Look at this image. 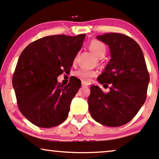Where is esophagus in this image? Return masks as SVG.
I'll return each instance as SVG.
<instances>
[{"label": "esophagus", "mask_w": 159, "mask_h": 159, "mask_svg": "<svg viewBox=\"0 0 159 159\" xmlns=\"http://www.w3.org/2000/svg\"><path fill=\"white\" fill-rule=\"evenodd\" d=\"M82 86L83 87H88L89 86V84H87V83H82Z\"/></svg>", "instance_id": "esophagus-1"}]
</instances>
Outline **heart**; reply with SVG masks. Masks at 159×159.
Returning <instances> with one entry per match:
<instances>
[{
	"instance_id": "heart-1",
	"label": "heart",
	"mask_w": 159,
	"mask_h": 159,
	"mask_svg": "<svg viewBox=\"0 0 159 159\" xmlns=\"http://www.w3.org/2000/svg\"><path fill=\"white\" fill-rule=\"evenodd\" d=\"M89 48H90L91 51L95 54V56L99 59L104 57L106 54L107 49H106V44L99 40H96V39L91 40L89 43ZM76 58L74 59V61H76ZM74 74L76 78L82 80L83 83H90L93 77L97 76L98 72L95 70H92V69L81 68L79 70H76Z\"/></svg>"
}]
</instances>
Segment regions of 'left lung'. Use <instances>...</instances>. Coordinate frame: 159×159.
Segmentation results:
<instances>
[{
  "label": "left lung",
  "mask_w": 159,
  "mask_h": 159,
  "mask_svg": "<svg viewBox=\"0 0 159 159\" xmlns=\"http://www.w3.org/2000/svg\"><path fill=\"white\" fill-rule=\"evenodd\" d=\"M97 38L109 45L111 57L98 80L111 87L105 93L99 86L91 85L89 112L97 122L117 127L129 122L144 103L150 74L142 50L132 38L117 33Z\"/></svg>",
  "instance_id": "8db88e82"
}]
</instances>
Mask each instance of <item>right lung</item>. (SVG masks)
Returning a JSON list of instances; mask_svg holds the SVG:
<instances>
[{
  "mask_svg": "<svg viewBox=\"0 0 159 159\" xmlns=\"http://www.w3.org/2000/svg\"><path fill=\"white\" fill-rule=\"evenodd\" d=\"M85 36L48 35L30 43L20 53L12 85L18 109L33 124L50 128L68 117L81 82L74 78L62 85L57 77L70 71Z\"/></svg>",
  "mask_w": 159,
  "mask_h": 159,
  "instance_id": "1",
  "label": "right lung"
}]
</instances>
